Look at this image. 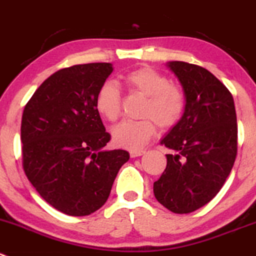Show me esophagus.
Returning a JSON list of instances; mask_svg holds the SVG:
<instances>
[{
  "mask_svg": "<svg viewBox=\"0 0 256 256\" xmlns=\"http://www.w3.org/2000/svg\"><path fill=\"white\" fill-rule=\"evenodd\" d=\"M144 153H146V150H130V154L132 158H136V157H140V156L144 154Z\"/></svg>",
  "mask_w": 256,
  "mask_h": 256,
  "instance_id": "34e87169",
  "label": "esophagus"
}]
</instances>
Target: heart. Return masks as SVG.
<instances>
[{"mask_svg":"<svg viewBox=\"0 0 256 256\" xmlns=\"http://www.w3.org/2000/svg\"><path fill=\"white\" fill-rule=\"evenodd\" d=\"M128 89L146 96L140 120H124L113 128L112 137L119 147L138 150L156 134L157 123L170 128L178 123L184 112V96L182 90L171 84L166 75L150 68H140L123 76ZM96 108L103 118L116 122L120 116L122 96L118 86L106 82L99 88L96 96Z\"/></svg>","mask_w":256,"mask_h":256,"instance_id":"b5f03b06","label":"heart"}]
</instances>
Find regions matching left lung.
Wrapping results in <instances>:
<instances>
[{
    "instance_id": "obj_1",
    "label": "left lung",
    "mask_w": 256,
    "mask_h": 256,
    "mask_svg": "<svg viewBox=\"0 0 256 256\" xmlns=\"http://www.w3.org/2000/svg\"><path fill=\"white\" fill-rule=\"evenodd\" d=\"M184 93V112L160 140L172 150L153 184L158 202L174 214H190L208 204L230 174L238 153V124L228 88L205 68L167 62Z\"/></svg>"
}]
</instances>
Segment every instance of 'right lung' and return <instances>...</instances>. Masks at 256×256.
I'll list each match as a JSON object with an SVG mask.
<instances>
[{
	"label": "right lung",
	"mask_w": 256,
	"mask_h": 256,
	"mask_svg": "<svg viewBox=\"0 0 256 256\" xmlns=\"http://www.w3.org/2000/svg\"><path fill=\"white\" fill-rule=\"evenodd\" d=\"M110 62L74 65L54 72L26 104L21 122L22 166L28 181L54 208L70 216L96 212L108 200L130 153L106 150L96 108Z\"/></svg>",
	"instance_id": "obj_1"
}]
</instances>
